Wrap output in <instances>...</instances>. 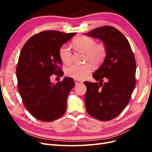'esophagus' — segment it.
<instances>
[{
    "label": "esophagus",
    "instance_id": "34e87169",
    "mask_svg": "<svg viewBox=\"0 0 152 152\" xmlns=\"http://www.w3.org/2000/svg\"><path fill=\"white\" fill-rule=\"evenodd\" d=\"M74 81H75V85H78V84H82V83H83V82H82V81H80V80H76V79H75V80H74Z\"/></svg>",
    "mask_w": 152,
    "mask_h": 152
}]
</instances>
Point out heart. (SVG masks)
Masks as SVG:
<instances>
[{"instance_id":"b5f03b06","label":"heart","mask_w":152,"mask_h":152,"mask_svg":"<svg viewBox=\"0 0 152 152\" xmlns=\"http://www.w3.org/2000/svg\"><path fill=\"white\" fill-rule=\"evenodd\" d=\"M73 45L77 50L85 53V60L90 62L94 66H99L107 56V50L104 44H96V41L88 37H78L73 40ZM59 55L63 63L66 65L72 61V53L70 48L66 45H63L59 49ZM91 72V66L89 63L83 65L74 64L66 68V74L76 80L86 78Z\"/></svg>"}]
</instances>
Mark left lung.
<instances>
[{
    "label": "left lung",
    "instance_id": "left-lung-1",
    "mask_svg": "<svg viewBox=\"0 0 152 152\" xmlns=\"http://www.w3.org/2000/svg\"><path fill=\"white\" fill-rule=\"evenodd\" d=\"M86 35L100 39L107 50L102 65L93 75L99 82H84L86 111L98 120L108 121L117 117L131 98L136 84L134 55L126 37L113 26L98 27Z\"/></svg>",
    "mask_w": 152,
    "mask_h": 152
}]
</instances>
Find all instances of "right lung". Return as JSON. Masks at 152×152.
<instances>
[{"instance_id":"right-lung-1","label":"right lung","mask_w":152,"mask_h":152,"mask_svg":"<svg viewBox=\"0 0 152 152\" xmlns=\"http://www.w3.org/2000/svg\"><path fill=\"white\" fill-rule=\"evenodd\" d=\"M76 34L41 31L31 37L21 50L16 67L18 91L26 108L39 121L51 122L66 112L74 80L65 77L54 84L50 76H63L59 49Z\"/></svg>"}]
</instances>
